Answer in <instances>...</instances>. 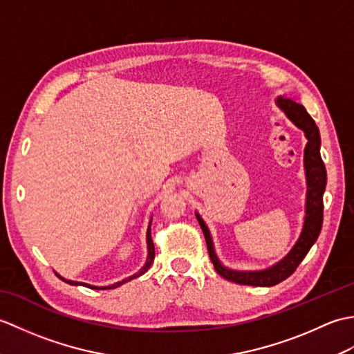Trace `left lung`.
<instances>
[{
    "label": "left lung",
    "mask_w": 354,
    "mask_h": 354,
    "mask_svg": "<svg viewBox=\"0 0 354 354\" xmlns=\"http://www.w3.org/2000/svg\"><path fill=\"white\" fill-rule=\"evenodd\" d=\"M278 106H280L286 115H288L293 123H295L299 129H303L307 137V145L304 150V167H306V176H307V201H306V221L301 236H299L297 245L292 248V251L286 255V257L277 263L275 266L269 268L266 270H259V272H237V270H231L223 268L221 261L217 260L212 236L204 221L201 216L196 214L198 222L201 225L202 231H204L205 242L208 248L209 259H212L216 272L225 280L237 283V284H246V286H275L281 283L286 278L290 277L295 272L299 263L310 251L312 245L317 242L319 236V231L322 227V213H324V202H322V194L326 190L327 183V173L326 165L322 162V158L319 153L321 138L318 126L315 124V120L307 114L303 104L293 102L288 97H280L278 99Z\"/></svg>",
    "instance_id": "left-lung-1"
}]
</instances>
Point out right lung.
<instances>
[{
  "mask_svg": "<svg viewBox=\"0 0 354 354\" xmlns=\"http://www.w3.org/2000/svg\"><path fill=\"white\" fill-rule=\"evenodd\" d=\"M147 248H149L147 261H146V265L142 266V269L140 270L138 274H135V275H132V277H129V278H126V280L120 281V283H115V284H112V286H108V288H95V286H89V284H84V286H86V288H91V289H115V288H118V286H122L123 283H126V281L132 280V278H137V277L142 275V274H145L146 270L150 268V265H152V263H153V259H155V246H153V242H152V236H150V227H149V230H147ZM62 280H64V278H62ZM64 281L70 283V284H82V283H77V281H71V280H64Z\"/></svg>",
  "mask_w": 354,
  "mask_h": 354,
  "instance_id": "right-lung-1",
  "label": "right lung"
}]
</instances>
